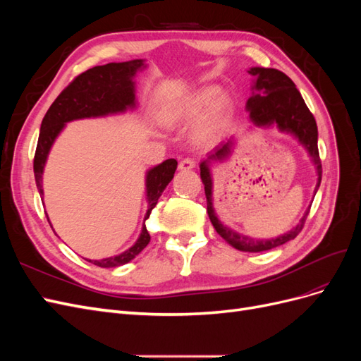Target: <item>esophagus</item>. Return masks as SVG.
Masks as SVG:
<instances>
[{
    "instance_id": "obj_1",
    "label": "esophagus",
    "mask_w": 361,
    "mask_h": 361,
    "mask_svg": "<svg viewBox=\"0 0 361 361\" xmlns=\"http://www.w3.org/2000/svg\"><path fill=\"white\" fill-rule=\"evenodd\" d=\"M195 167V161L191 159V158H185L179 162V170H183V171H188L191 169Z\"/></svg>"
}]
</instances>
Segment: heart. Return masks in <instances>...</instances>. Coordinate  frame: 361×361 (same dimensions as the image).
<instances>
[{
	"instance_id": "b5f03b06",
	"label": "heart",
	"mask_w": 361,
	"mask_h": 361,
	"mask_svg": "<svg viewBox=\"0 0 361 361\" xmlns=\"http://www.w3.org/2000/svg\"><path fill=\"white\" fill-rule=\"evenodd\" d=\"M228 102L221 96V89L216 85H207L178 104L170 113L173 122H192L212 108L204 122L195 129L194 138L199 145H212L220 133L221 120L227 110Z\"/></svg>"
}]
</instances>
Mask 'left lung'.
I'll use <instances>...</instances> for the list:
<instances>
[{"label":"left lung","instance_id":"left-lung-1","mask_svg":"<svg viewBox=\"0 0 361 361\" xmlns=\"http://www.w3.org/2000/svg\"><path fill=\"white\" fill-rule=\"evenodd\" d=\"M250 75L255 76L253 82V93L247 101V111L250 113V120L259 128H268L276 125L281 133L292 134L300 143L309 152L312 162L316 167V174H318V183L313 195L318 192L322 178V166L319 159L318 150V126L316 120L310 110L305 105L301 93L295 87L293 81L288 75L277 69L269 68H251L248 71ZM233 138H228L220 146H216L204 161L200 162V178L204 185L206 203H207V215L216 231L226 243L231 244L233 248L239 251H248V253H259V251H267L276 248L290 241L297 236L305 223V218L309 215V211L304 212L300 223L285 235L272 238V239H256L247 235L238 233L233 228L224 226L220 218L216 216L212 202V173L211 164L212 162H223L233 152Z\"/></svg>","mask_w":361,"mask_h":361}]
</instances>
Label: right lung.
Segmentation results:
<instances>
[{"instance_id":"obj_1","label":"right lung","mask_w":361,"mask_h":361,"mask_svg":"<svg viewBox=\"0 0 361 361\" xmlns=\"http://www.w3.org/2000/svg\"><path fill=\"white\" fill-rule=\"evenodd\" d=\"M143 60H130L123 63H108L82 72L64 89L56 101L52 102L45 117L42 120L39 141L35 155V178L40 197L43 199L42 174L49 155V150L59 134L68 122L90 117H105L120 114L137 106L134 76L138 71L145 69ZM178 161L166 159L146 173V195L147 212L145 221L152 209L157 206L162 191L171 182L176 171ZM49 221V218H48ZM51 224V223H49ZM52 227V226H51ZM150 241V235L143 223L141 233L135 244L117 256L101 260H90L101 268H114L125 265L133 260Z\"/></svg>"}]
</instances>
